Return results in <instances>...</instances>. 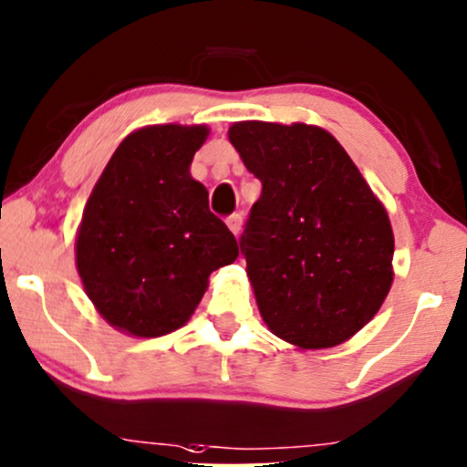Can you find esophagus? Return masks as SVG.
Returning <instances> with one entry per match:
<instances>
[{
    "label": "esophagus",
    "mask_w": 467,
    "mask_h": 467,
    "mask_svg": "<svg viewBox=\"0 0 467 467\" xmlns=\"http://www.w3.org/2000/svg\"><path fill=\"white\" fill-rule=\"evenodd\" d=\"M227 227L232 229L234 235L240 234V229H242V214H240V212H235V214L229 216V219H227Z\"/></svg>",
    "instance_id": "obj_1"
}]
</instances>
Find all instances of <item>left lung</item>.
I'll use <instances>...</instances> for the list:
<instances>
[{
	"label": "left lung",
	"mask_w": 467,
	"mask_h": 467,
	"mask_svg": "<svg viewBox=\"0 0 467 467\" xmlns=\"http://www.w3.org/2000/svg\"><path fill=\"white\" fill-rule=\"evenodd\" d=\"M229 141L262 182L240 248L265 326L300 349L348 341L392 285L384 205L319 126L235 122Z\"/></svg>",
	"instance_id": "obj_1"
}]
</instances>
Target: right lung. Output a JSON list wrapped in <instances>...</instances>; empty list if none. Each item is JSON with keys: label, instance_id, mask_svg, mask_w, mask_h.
Listing matches in <instances>:
<instances>
[{"label": "right lung", "instance_id": "add662e5", "mask_svg": "<svg viewBox=\"0 0 467 467\" xmlns=\"http://www.w3.org/2000/svg\"><path fill=\"white\" fill-rule=\"evenodd\" d=\"M208 126L130 132L96 182L77 234V270L96 311L132 337H162L191 319L208 276L238 242L192 180Z\"/></svg>", "mask_w": 467, "mask_h": 467}]
</instances>
